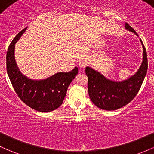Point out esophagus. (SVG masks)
<instances>
[{"instance_id":"1","label":"esophagus","mask_w":154,"mask_h":154,"mask_svg":"<svg viewBox=\"0 0 154 154\" xmlns=\"http://www.w3.org/2000/svg\"><path fill=\"white\" fill-rule=\"evenodd\" d=\"M79 67L85 68L87 66V60L85 59H82L79 61Z\"/></svg>"}]
</instances>
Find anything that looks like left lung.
Returning a JSON list of instances; mask_svg holds the SVG:
<instances>
[{"instance_id":"1","label":"left lung","mask_w":154,"mask_h":154,"mask_svg":"<svg viewBox=\"0 0 154 154\" xmlns=\"http://www.w3.org/2000/svg\"><path fill=\"white\" fill-rule=\"evenodd\" d=\"M125 28L137 35L135 30L125 23ZM143 61L137 73L128 80L121 82L112 81L91 68H85L88 77V90L91 100L98 108L106 111H114L128 104L136 97L148 71V57L145 46Z\"/></svg>"}]
</instances>
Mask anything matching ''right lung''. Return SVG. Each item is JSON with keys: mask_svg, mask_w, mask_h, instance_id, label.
<instances>
[{"mask_svg": "<svg viewBox=\"0 0 154 154\" xmlns=\"http://www.w3.org/2000/svg\"><path fill=\"white\" fill-rule=\"evenodd\" d=\"M26 29L17 34L8 48L6 71L14 91L26 105L40 112H50L62 105L68 87L78 73V68L69 72L57 73L42 80H31L23 75L14 59V44Z\"/></svg>", "mask_w": 154, "mask_h": 154, "instance_id": "obj_1", "label": "right lung"}]
</instances>
